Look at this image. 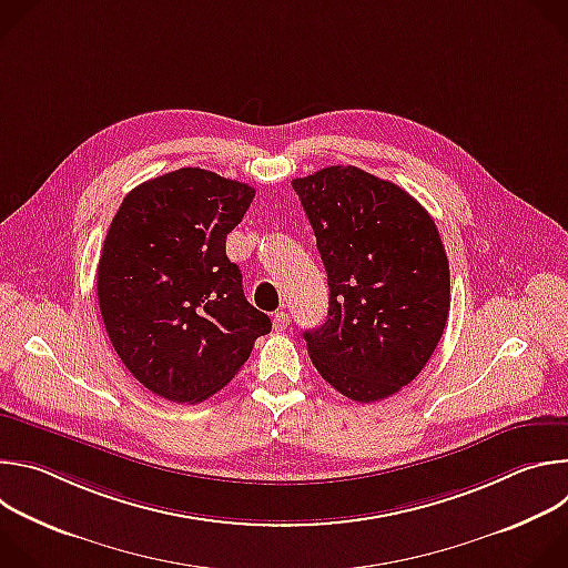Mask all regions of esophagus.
<instances>
[{
	"label": "esophagus",
	"instance_id": "1",
	"mask_svg": "<svg viewBox=\"0 0 568 568\" xmlns=\"http://www.w3.org/2000/svg\"><path fill=\"white\" fill-rule=\"evenodd\" d=\"M272 326L276 333H283L287 326H290V314L287 312H274V318H272Z\"/></svg>",
	"mask_w": 568,
	"mask_h": 568
}]
</instances>
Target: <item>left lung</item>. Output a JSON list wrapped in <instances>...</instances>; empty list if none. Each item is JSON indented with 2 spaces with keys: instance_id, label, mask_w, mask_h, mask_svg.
I'll return each instance as SVG.
<instances>
[{
  "instance_id": "left-lung-1",
  "label": "left lung",
  "mask_w": 568,
  "mask_h": 568,
  "mask_svg": "<svg viewBox=\"0 0 568 568\" xmlns=\"http://www.w3.org/2000/svg\"><path fill=\"white\" fill-rule=\"evenodd\" d=\"M328 274V318L303 333L321 377L368 404L407 386L449 314V263L432 215L355 166L292 180Z\"/></svg>"
}]
</instances>
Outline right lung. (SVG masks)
<instances>
[{
    "mask_svg": "<svg viewBox=\"0 0 568 568\" xmlns=\"http://www.w3.org/2000/svg\"><path fill=\"white\" fill-rule=\"evenodd\" d=\"M254 195L180 169L132 189L110 224L97 276L103 323L125 368L159 397H211L272 331L224 250Z\"/></svg>",
    "mask_w": 568,
    "mask_h": 568,
    "instance_id": "obj_1",
    "label": "right lung"
}]
</instances>
